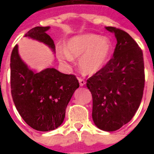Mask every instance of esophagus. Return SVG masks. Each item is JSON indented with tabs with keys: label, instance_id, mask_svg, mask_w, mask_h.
<instances>
[{
	"label": "esophagus",
	"instance_id": "34e87169",
	"mask_svg": "<svg viewBox=\"0 0 154 154\" xmlns=\"http://www.w3.org/2000/svg\"><path fill=\"white\" fill-rule=\"evenodd\" d=\"M78 81H79L80 85H81V86H83L84 85H85V82L83 79H82V78H78Z\"/></svg>",
	"mask_w": 154,
	"mask_h": 154
}]
</instances>
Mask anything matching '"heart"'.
<instances>
[{
  "instance_id": "heart-1",
  "label": "heart",
  "mask_w": 154,
  "mask_h": 154,
  "mask_svg": "<svg viewBox=\"0 0 154 154\" xmlns=\"http://www.w3.org/2000/svg\"><path fill=\"white\" fill-rule=\"evenodd\" d=\"M112 44L108 37L88 33L70 38L65 44V51L59 53L63 62L79 57V66L85 74H94L105 66L112 54Z\"/></svg>"
}]
</instances>
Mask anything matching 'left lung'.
<instances>
[{
	"label": "left lung",
	"mask_w": 154,
	"mask_h": 154,
	"mask_svg": "<svg viewBox=\"0 0 154 154\" xmlns=\"http://www.w3.org/2000/svg\"><path fill=\"white\" fill-rule=\"evenodd\" d=\"M117 38L112 57L87 80L93 97L92 117L99 129L112 132L133 118L141 104L145 86L142 50L129 33L105 27Z\"/></svg>",
	"instance_id": "8db88e82"
}]
</instances>
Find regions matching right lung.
Wrapping results in <instances>:
<instances>
[{
    "label": "right lung",
    "instance_id": "1",
    "mask_svg": "<svg viewBox=\"0 0 154 154\" xmlns=\"http://www.w3.org/2000/svg\"><path fill=\"white\" fill-rule=\"evenodd\" d=\"M49 29L32 28L25 37L43 42L54 51V42L46 33ZM10 69L11 94L23 120L38 131H50L60 126L68 103L79 87L76 76L64 74L53 68L34 72L21 60L17 45L11 53Z\"/></svg>",
    "mask_w": 154,
    "mask_h": 154
}]
</instances>
